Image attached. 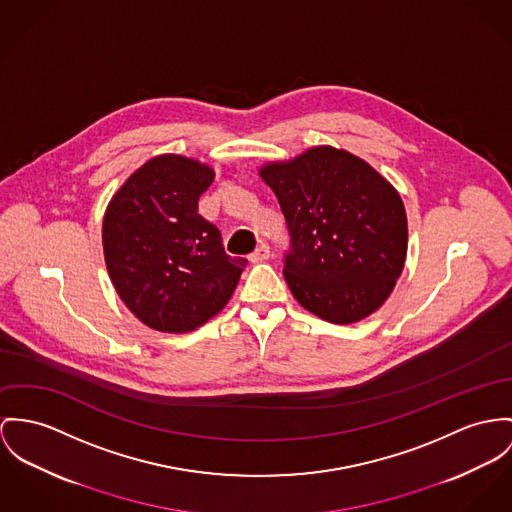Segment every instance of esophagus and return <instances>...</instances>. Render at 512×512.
Instances as JSON below:
<instances>
[{
	"label": "esophagus",
	"mask_w": 512,
	"mask_h": 512,
	"mask_svg": "<svg viewBox=\"0 0 512 512\" xmlns=\"http://www.w3.org/2000/svg\"><path fill=\"white\" fill-rule=\"evenodd\" d=\"M271 257V247L267 243H259L257 249L249 255V261L251 263H261V261H267Z\"/></svg>",
	"instance_id": "1"
}]
</instances>
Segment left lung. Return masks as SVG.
<instances>
[{
	"instance_id": "left-lung-1",
	"label": "left lung",
	"mask_w": 512,
	"mask_h": 512,
	"mask_svg": "<svg viewBox=\"0 0 512 512\" xmlns=\"http://www.w3.org/2000/svg\"><path fill=\"white\" fill-rule=\"evenodd\" d=\"M286 220L284 278L294 298L331 323L376 312L401 275L407 216L366 161L329 146L261 169Z\"/></svg>"
}]
</instances>
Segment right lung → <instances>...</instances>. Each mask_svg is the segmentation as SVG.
<instances>
[{"label":"right lung","instance_id":"obj_1","mask_svg":"<svg viewBox=\"0 0 512 512\" xmlns=\"http://www.w3.org/2000/svg\"><path fill=\"white\" fill-rule=\"evenodd\" d=\"M210 167L159 156L134 171L109 202L103 251L120 300L142 323L187 333L218 314L247 259L224 251L220 230L198 214Z\"/></svg>","mask_w":512,"mask_h":512}]
</instances>
